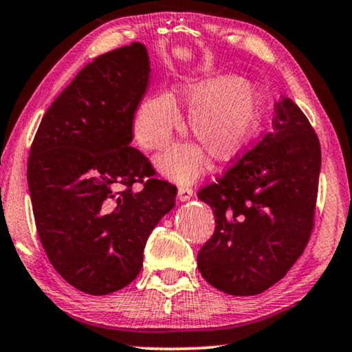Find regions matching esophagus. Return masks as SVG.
I'll list each match as a JSON object with an SVG mask.
<instances>
[{
	"label": "esophagus",
	"instance_id": "obj_1",
	"mask_svg": "<svg viewBox=\"0 0 352 352\" xmlns=\"http://www.w3.org/2000/svg\"><path fill=\"white\" fill-rule=\"evenodd\" d=\"M177 197H178V201H180V202L190 201V199L192 197V188H190V186H180V188H178Z\"/></svg>",
	"mask_w": 352,
	"mask_h": 352
}]
</instances>
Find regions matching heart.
I'll list each match as a JSON object with an SVG mask.
<instances>
[{
    "instance_id": "heart-1",
    "label": "heart",
    "mask_w": 352,
    "mask_h": 352,
    "mask_svg": "<svg viewBox=\"0 0 352 352\" xmlns=\"http://www.w3.org/2000/svg\"><path fill=\"white\" fill-rule=\"evenodd\" d=\"M177 104L190 107V131L210 156L230 161L242 151L264 120L265 96L253 82L235 76L183 78L174 96L151 94L134 115V135L146 150L166 148L180 128ZM207 162L197 145H177L158 158V167L172 180L192 182Z\"/></svg>"
}]
</instances>
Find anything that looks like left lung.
<instances>
[{
    "label": "left lung",
    "instance_id": "left-lung-1",
    "mask_svg": "<svg viewBox=\"0 0 352 352\" xmlns=\"http://www.w3.org/2000/svg\"><path fill=\"white\" fill-rule=\"evenodd\" d=\"M274 131L218 183L199 191L214 232L197 254L201 275L230 296H256L303 253L316 206L321 146L291 99L275 104Z\"/></svg>",
    "mask_w": 352,
    "mask_h": 352
}]
</instances>
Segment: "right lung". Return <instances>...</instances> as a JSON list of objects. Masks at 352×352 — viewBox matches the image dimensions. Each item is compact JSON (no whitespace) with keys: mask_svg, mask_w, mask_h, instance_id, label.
Masks as SVG:
<instances>
[{"mask_svg":"<svg viewBox=\"0 0 352 352\" xmlns=\"http://www.w3.org/2000/svg\"><path fill=\"white\" fill-rule=\"evenodd\" d=\"M150 72L140 42L96 56L47 110L30 150L41 243L55 270L91 296L139 275L146 239L175 206L177 188L131 146ZM138 181L144 188L134 192Z\"/></svg>","mask_w":352,"mask_h":352,"instance_id":"right-lung-1","label":"right lung"}]
</instances>
